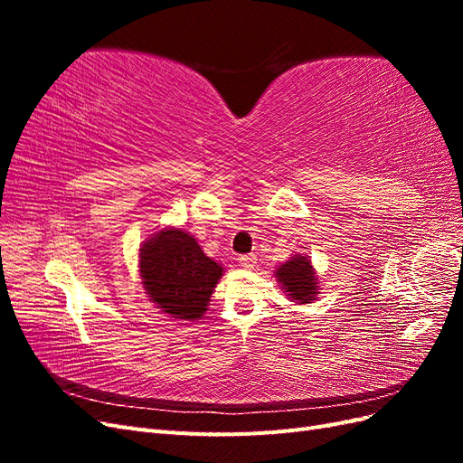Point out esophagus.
Instances as JSON below:
<instances>
[{
	"mask_svg": "<svg viewBox=\"0 0 463 463\" xmlns=\"http://www.w3.org/2000/svg\"><path fill=\"white\" fill-rule=\"evenodd\" d=\"M237 262H240L241 269L250 270V269H255V266H257V257L255 255H241L240 259H237Z\"/></svg>",
	"mask_w": 463,
	"mask_h": 463,
	"instance_id": "esophagus-1",
	"label": "esophagus"
}]
</instances>
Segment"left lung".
Instances as JSON below:
<instances>
[{"label": "left lung", "mask_w": 463, "mask_h": 463, "mask_svg": "<svg viewBox=\"0 0 463 463\" xmlns=\"http://www.w3.org/2000/svg\"><path fill=\"white\" fill-rule=\"evenodd\" d=\"M274 274L278 278V282L288 291L291 301L311 303L318 293L313 264L307 257H291V260L279 264V269Z\"/></svg>", "instance_id": "left-lung-1"}]
</instances>
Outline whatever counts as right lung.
<instances>
[{"mask_svg":"<svg viewBox=\"0 0 463 463\" xmlns=\"http://www.w3.org/2000/svg\"><path fill=\"white\" fill-rule=\"evenodd\" d=\"M141 278L152 303L174 318L194 320L206 311L223 272L206 257L194 237L167 228L154 233L141 249Z\"/></svg>","mask_w":463,"mask_h":463,"instance_id":"1","label":"right lung"}]
</instances>
